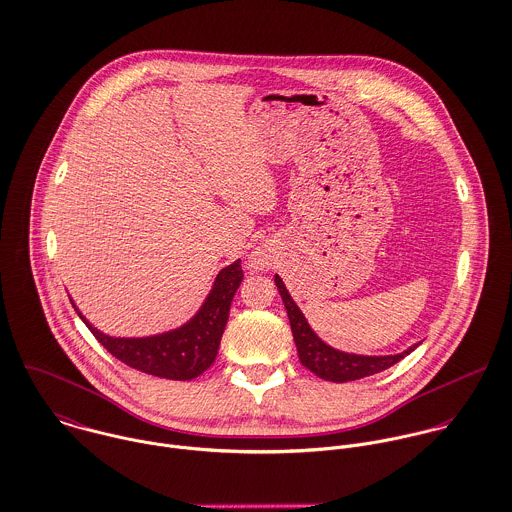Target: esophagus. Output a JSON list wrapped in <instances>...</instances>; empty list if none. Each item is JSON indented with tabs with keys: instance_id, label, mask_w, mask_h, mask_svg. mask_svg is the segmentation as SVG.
<instances>
[{
	"instance_id": "34e87169",
	"label": "esophagus",
	"mask_w": 512,
	"mask_h": 512,
	"mask_svg": "<svg viewBox=\"0 0 512 512\" xmlns=\"http://www.w3.org/2000/svg\"><path fill=\"white\" fill-rule=\"evenodd\" d=\"M252 264H254L256 268H260L264 262H262V258H254V260H252Z\"/></svg>"
}]
</instances>
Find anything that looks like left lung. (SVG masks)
<instances>
[{
	"label": "left lung",
	"instance_id": "8db88e82",
	"mask_svg": "<svg viewBox=\"0 0 512 512\" xmlns=\"http://www.w3.org/2000/svg\"><path fill=\"white\" fill-rule=\"evenodd\" d=\"M274 280H276L278 292L282 296V302H284L288 318H290L292 334H294L302 365H306L310 371H314L318 377H322L326 381L343 383V381H355L361 377H369V375L379 373V371L391 367L393 363L401 361L405 355H409L415 349V345H413L407 351L397 353V355H355V353L338 351V349L330 347L328 343H324L312 332L304 314L300 312V308L288 294L282 278L276 276Z\"/></svg>",
	"mask_w": 512,
	"mask_h": 512
}]
</instances>
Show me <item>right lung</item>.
<instances>
[{"label": "right lung", "instance_id": "1", "mask_svg": "<svg viewBox=\"0 0 512 512\" xmlns=\"http://www.w3.org/2000/svg\"><path fill=\"white\" fill-rule=\"evenodd\" d=\"M244 278L240 260L220 270L198 314L178 330L153 338H111L93 328L77 310L79 318L97 341L119 361L149 375L188 381L206 371L218 353L232 298Z\"/></svg>", "mask_w": 512, "mask_h": 512}]
</instances>
